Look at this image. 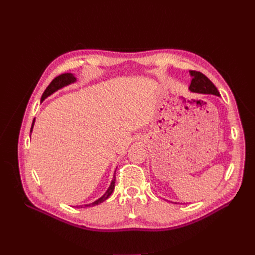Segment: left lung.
Here are the masks:
<instances>
[{
	"instance_id": "1",
	"label": "left lung",
	"mask_w": 255,
	"mask_h": 255,
	"mask_svg": "<svg viewBox=\"0 0 255 255\" xmlns=\"http://www.w3.org/2000/svg\"><path fill=\"white\" fill-rule=\"evenodd\" d=\"M191 75V83L189 86V90L192 92H197V94H208V95H215L220 96L218 89L216 88L215 85L208 80L206 76L199 72V71H189Z\"/></svg>"
}]
</instances>
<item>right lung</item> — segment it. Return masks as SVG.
<instances>
[{"label":"right lung","mask_w":255,"mask_h":255,"mask_svg":"<svg viewBox=\"0 0 255 255\" xmlns=\"http://www.w3.org/2000/svg\"><path fill=\"white\" fill-rule=\"evenodd\" d=\"M74 82H76V78H75V76H74L72 73H64V74H60V75L56 76V78L54 79V80L50 83V85L47 87V89L44 90V92L42 94V97H41V102L43 101V100H44L45 98H48L49 96H51L52 94H54V92L57 91L58 89L67 86V85H70V84H72V83H74ZM34 123H35V119L33 120L32 128H30V133H32V130H33ZM115 172H116V171H115ZM115 181H116V176L114 175L109 189H107V190L105 191V194H104L101 198H99L98 200H96V201L92 202V203L81 205V207L94 206V205L100 204V203H102L103 201H105V200H106L107 198H109V197L112 195V192L114 191V188H115ZM76 207H78V206H76Z\"/></svg>","instance_id":"right-lung-1"}]
</instances>
